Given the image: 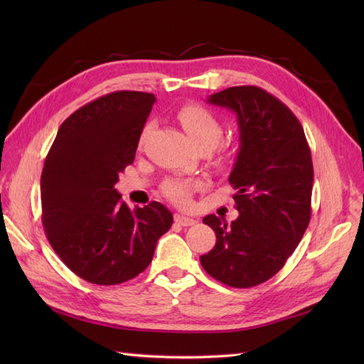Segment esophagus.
<instances>
[{
	"label": "esophagus",
	"mask_w": 364,
	"mask_h": 364,
	"mask_svg": "<svg viewBox=\"0 0 364 364\" xmlns=\"http://www.w3.org/2000/svg\"><path fill=\"white\" fill-rule=\"evenodd\" d=\"M175 222L178 223V225H181V227H191V225H194L197 220L192 219V218H188V215L175 214Z\"/></svg>",
	"instance_id": "1"
}]
</instances>
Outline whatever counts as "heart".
<instances>
[{
    "label": "heart",
    "mask_w": 364,
    "mask_h": 364,
    "mask_svg": "<svg viewBox=\"0 0 364 364\" xmlns=\"http://www.w3.org/2000/svg\"><path fill=\"white\" fill-rule=\"evenodd\" d=\"M178 120L181 122L183 128L186 129V133L192 141L198 146H208L213 149L214 145H218L223 128L222 123L218 119V115L206 109L205 106L200 105H184L178 111ZM151 128V123H146L142 128L141 134H139V144H144V141L149 136V131ZM198 186V183L194 180H181V178H172L162 184V192L167 198L172 200L176 205H188L191 200L192 191Z\"/></svg>",
    "instance_id": "obj_1"
}]
</instances>
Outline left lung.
Segmentation results:
<instances>
[{"instance_id":"left-lung-1","label":"left lung","mask_w":364,"mask_h":364,"mask_svg":"<svg viewBox=\"0 0 364 364\" xmlns=\"http://www.w3.org/2000/svg\"><path fill=\"white\" fill-rule=\"evenodd\" d=\"M208 103L237 117L241 145L228 181L239 218H203L218 241L200 262L223 284L252 288L284 266L310 223L311 151L296 115L264 89L228 87Z\"/></svg>"}]
</instances>
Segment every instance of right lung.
Listing matches in <instances>:
<instances>
[{"label":"right lung","instance_id":"1","mask_svg":"<svg viewBox=\"0 0 364 364\" xmlns=\"http://www.w3.org/2000/svg\"><path fill=\"white\" fill-rule=\"evenodd\" d=\"M154 102L153 94L136 90L100 97L65 119L46 154L45 235L64 264L89 283L119 284L144 272L158 239L172 227L164 205L129 210L114 189L134 161Z\"/></svg>","mask_w":364,"mask_h":364}]
</instances>
